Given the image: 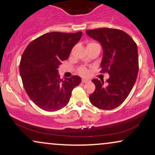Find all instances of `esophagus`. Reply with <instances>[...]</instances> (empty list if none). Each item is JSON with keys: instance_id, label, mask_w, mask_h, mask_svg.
<instances>
[{"instance_id": "obj_1", "label": "esophagus", "mask_w": 155, "mask_h": 155, "mask_svg": "<svg viewBox=\"0 0 155 155\" xmlns=\"http://www.w3.org/2000/svg\"><path fill=\"white\" fill-rule=\"evenodd\" d=\"M81 81H82V83L85 84V83H87L88 82V80L85 79H82V80H81Z\"/></svg>"}]
</instances>
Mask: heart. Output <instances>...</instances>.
Wrapping results in <instances>:
<instances>
[{"label": "heart", "instance_id": "b5f03b06", "mask_svg": "<svg viewBox=\"0 0 155 155\" xmlns=\"http://www.w3.org/2000/svg\"><path fill=\"white\" fill-rule=\"evenodd\" d=\"M94 44H97L95 43V42H90V43L87 44V46L94 45ZM78 72H79V74H81V75L86 76V75H87V74H88V70L86 67L81 66V67H80L79 69H78Z\"/></svg>", "mask_w": 155, "mask_h": 155}]
</instances>
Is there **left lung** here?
I'll list each match as a JSON object with an SVG mask.
<instances>
[{
    "label": "left lung",
    "instance_id": "obj_1",
    "mask_svg": "<svg viewBox=\"0 0 155 155\" xmlns=\"http://www.w3.org/2000/svg\"><path fill=\"white\" fill-rule=\"evenodd\" d=\"M86 33L97 40L104 49L101 73H108L109 79H94L95 90L89 97L91 104L104 110L120 106L129 95L138 72V48L136 42L125 32L113 28L87 30Z\"/></svg>",
    "mask_w": 155,
    "mask_h": 155
}]
</instances>
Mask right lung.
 <instances>
[{
	"instance_id": "1",
	"label": "right lung",
	"mask_w": 155,
	"mask_h": 155,
	"mask_svg": "<svg viewBox=\"0 0 155 155\" xmlns=\"http://www.w3.org/2000/svg\"><path fill=\"white\" fill-rule=\"evenodd\" d=\"M82 32H51L35 38L21 58L19 73L30 98L44 111H54L69 102L74 87L81 83L79 76L60 79L58 68L67 60Z\"/></svg>"
}]
</instances>
